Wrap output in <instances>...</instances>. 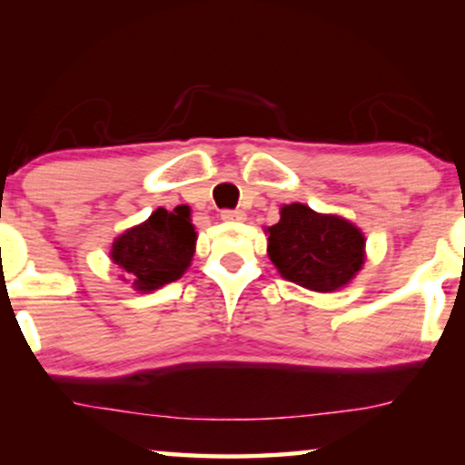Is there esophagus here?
I'll use <instances>...</instances> for the list:
<instances>
[{
  "instance_id": "obj_1",
  "label": "esophagus",
  "mask_w": 465,
  "mask_h": 465,
  "mask_svg": "<svg viewBox=\"0 0 465 465\" xmlns=\"http://www.w3.org/2000/svg\"><path fill=\"white\" fill-rule=\"evenodd\" d=\"M220 218L224 222H243L245 220V213L243 212H237V209H224V212L220 213Z\"/></svg>"
}]
</instances>
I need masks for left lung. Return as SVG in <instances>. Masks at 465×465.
Wrapping results in <instances>:
<instances>
[{
  "label": "left lung",
  "mask_w": 465,
  "mask_h": 465,
  "mask_svg": "<svg viewBox=\"0 0 465 465\" xmlns=\"http://www.w3.org/2000/svg\"><path fill=\"white\" fill-rule=\"evenodd\" d=\"M266 228V253L279 275L311 292H336L355 279L366 262V239L353 222L336 213H317L302 203L279 212Z\"/></svg>",
  "instance_id": "obj_1"
}]
</instances>
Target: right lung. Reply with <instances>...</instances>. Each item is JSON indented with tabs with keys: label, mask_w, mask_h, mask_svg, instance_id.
I'll return each mask as SVG.
<instances>
[{
	"label": "right lung",
	"mask_w": 465,
	"mask_h": 465,
	"mask_svg": "<svg viewBox=\"0 0 465 465\" xmlns=\"http://www.w3.org/2000/svg\"><path fill=\"white\" fill-rule=\"evenodd\" d=\"M188 205L158 207L142 224L114 239L110 258L124 283L142 294L177 282L193 264L196 231Z\"/></svg>",
	"instance_id": "right-lung-1"
}]
</instances>
